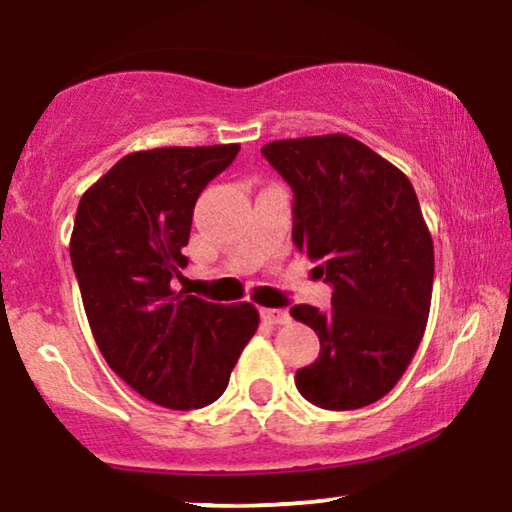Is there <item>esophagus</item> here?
Here are the masks:
<instances>
[{"label": "esophagus", "mask_w": 512, "mask_h": 512, "mask_svg": "<svg viewBox=\"0 0 512 512\" xmlns=\"http://www.w3.org/2000/svg\"><path fill=\"white\" fill-rule=\"evenodd\" d=\"M262 318L271 325H285L290 320V313L285 309H262Z\"/></svg>", "instance_id": "esophagus-1"}]
</instances>
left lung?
Instances as JSON below:
<instances>
[{
	"label": "left lung",
	"instance_id": "left-lung-1",
	"mask_svg": "<svg viewBox=\"0 0 512 512\" xmlns=\"http://www.w3.org/2000/svg\"><path fill=\"white\" fill-rule=\"evenodd\" d=\"M264 159L292 189V241L332 285L330 311L297 304L320 353L295 374L323 410L377 403L403 377L424 337L433 238L412 182L349 135L276 140Z\"/></svg>",
	"mask_w": 512,
	"mask_h": 512
}]
</instances>
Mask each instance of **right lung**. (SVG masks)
<instances>
[{"label": "right lung", "instance_id": "right-lung-1", "mask_svg": "<svg viewBox=\"0 0 512 512\" xmlns=\"http://www.w3.org/2000/svg\"><path fill=\"white\" fill-rule=\"evenodd\" d=\"M241 145L161 147L114 163L81 196L70 241L95 344L142 398L170 410L215 403L260 313L173 290L187 267L196 199Z\"/></svg>", "mask_w": 512, "mask_h": 512}]
</instances>
